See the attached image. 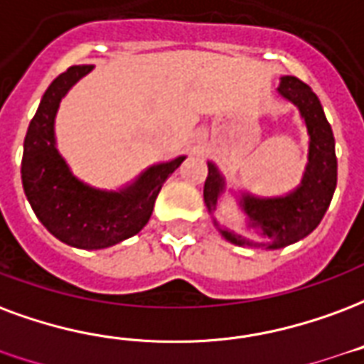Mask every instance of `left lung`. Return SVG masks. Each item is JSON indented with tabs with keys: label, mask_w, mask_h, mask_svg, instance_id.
Here are the masks:
<instances>
[{
	"label": "left lung",
	"mask_w": 364,
	"mask_h": 364,
	"mask_svg": "<svg viewBox=\"0 0 364 364\" xmlns=\"http://www.w3.org/2000/svg\"><path fill=\"white\" fill-rule=\"evenodd\" d=\"M276 92L299 109L309 134V154L303 177L295 189L276 196H258L231 185L216 164L208 160V177L204 183V203L216 230L225 241L249 249L278 250L305 239L318 228L332 203L338 183L336 141L324 109L311 86L295 77H282ZM225 196H231L244 214L245 229L257 230L262 240L235 234L222 228L213 210Z\"/></svg>",
	"instance_id": "8db88e82"
}]
</instances>
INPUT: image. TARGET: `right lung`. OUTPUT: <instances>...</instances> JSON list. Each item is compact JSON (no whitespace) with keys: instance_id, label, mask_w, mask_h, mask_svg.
I'll list each match as a JSON object with an SVG mask.
<instances>
[{"instance_id":"add662e5","label":"right lung","mask_w":364,"mask_h":364,"mask_svg":"<svg viewBox=\"0 0 364 364\" xmlns=\"http://www.w3.org/2000/svg\"><path fill=\"white\" fill-rule=\"evenodd\" d=\"M73 65L44 92L24 136V195L46 230L75 249L98 250L136 235L152 216L156 196L187 156L152 164L117 189H100L73 173L58 150L55 117L61 100L92 71Z\"/></svg>"}]
</instances>
